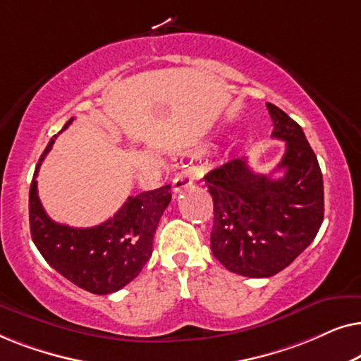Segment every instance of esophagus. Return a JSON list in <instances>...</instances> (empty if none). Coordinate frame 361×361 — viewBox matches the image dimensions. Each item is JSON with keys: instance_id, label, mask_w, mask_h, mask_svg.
Instances as JSON below:
<instances>
[{"instance_id": "esophagus-1", "label": "esophagus", "mask_w": 361, "mask_h": 361, "mask_svg": "<svg viewBox=\"0 0 361 361\" xmlns=\"http://www.w3.org/2000/svg\"><path fill=\"white\" fill-rule=\"evenodd\" d=\"M189 185H192V179H189L185 174H179L174 180H172V189H174V194H179L182 189H185V187H189Z\"/></svg>"}]
</instances>
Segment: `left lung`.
Listing matches in <instances>:
<instances>
[{"label":"left lung","mask_w":361,"mask_h":361,"mask_svg":"<svg viewBox=\"0 0 361 361\" xmlns=\"http://www.w3.org/2000/svg\"><path fill=\"white\" fill-rule=\"evenodd\" d=\"M273 137L286 152L273 177L251 171L246 157L207 174L214 199L212 253L226 269L269 278L293 263L317 235L324 220V180L319 161L298 123L273 103Z\"/></svg>","instance_id":"1"}]
</instances>
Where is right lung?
Instances as JSON below:
<instances>
[{
    "instance_id": "add662e5",
    "label": "right lung",
    "mask_w": 361,
    "mask_h": 361,
    "mask_svg": "<svg viewBox=\"0 0 361 361\" xmlns=\"http://www.w3.org/2000/svg\"><path fill=\"white\" fill-rule=\"evenodd\" d=\"M71 118L62 131L71 125ZM39 159L29 189V226L36 248L57 273L92 294H111L141 273L152 255V238L171 202V185L128 197L111 219L90 228L54 221L37 195L36 176L54 145Z\"/></svg>"
}]
</instances>
